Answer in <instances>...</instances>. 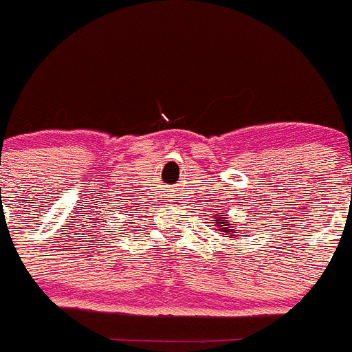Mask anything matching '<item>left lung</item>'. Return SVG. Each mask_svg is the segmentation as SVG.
Listing matches in <instances>:
<instances>
[{
    "instance_id": "1",
    "label": "left lung",
    "mask_w": 352,
    "mask_h": 352,
    "mask_svg": "<svg viewBox=\"0 0 352 352\" xmlns=\"http://www.w3.org/2000/svg\"><path fill=\"white\" fill-rule=\"evenodd\" d=\"M214 226H217V231H221V235H228L231 239H236L240 236L239 233L243 230H236V226L231 221H228L226 215H221V214H214Z\"/></svg>"
}]
</instances>
